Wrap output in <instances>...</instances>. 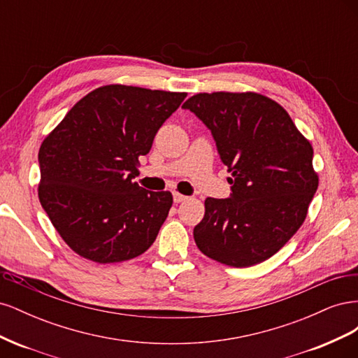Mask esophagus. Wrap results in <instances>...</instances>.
I'll use <instances>...</instances> for the list:
<instances>
[{
	"label": "esophagus",
	"instance_id": "esophagus-1",
	"mask_svg": "<svg viewBox=\"0 0 358 358\" xmlns=\"http://www.w3.org/2000/svg\"><path fill=\"white\" fill-rule=\"evenodd\" d=\"M188 197H185V196H182V194H179V192H173V200H175V203H182V201H185Z\"/></svg>",
	"mask_w": 358,
	"mask_h": 358
}]
</instances>
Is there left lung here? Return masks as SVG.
<instances>
[{"label":"left lung","mask_w":358,"mask_h":358,"mask_svg":"<svg viewBox=\"0 0 358 358\" xmlns=\"http://www.w3.org/2000/svg\"><path fill=\"white\" fill-rule=\"evenodd\" d=\"M208 127L229 167V199H206L200 251L231 267L264 262L305 221L318 188L313 149L282 106L257 92H203L183 103Z\"/></svg>","instance_id":"obj_1"}]
</instances>
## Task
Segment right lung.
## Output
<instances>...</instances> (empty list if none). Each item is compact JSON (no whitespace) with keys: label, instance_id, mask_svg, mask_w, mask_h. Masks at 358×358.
I'll return each mask as SVG.
<instances>
[{"label":"right lung","instance_id":"right-lung-1","mask_svg":"<svg viewBox=\"0 0 358 358\" xmlns=\"http://www.w3.org/2000/svg\"><path fill=\"white\" fill-rule=\"evenodd\" d=\"M187 92L106 85L64 116L38 150V199L76 254L107 264L142 255L173 204L133 182L138 158Z\"/></svg>","mask_w":358,"mask_h":358}]
</instances>
